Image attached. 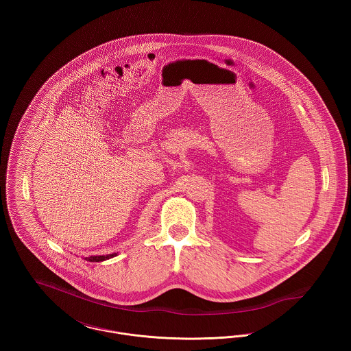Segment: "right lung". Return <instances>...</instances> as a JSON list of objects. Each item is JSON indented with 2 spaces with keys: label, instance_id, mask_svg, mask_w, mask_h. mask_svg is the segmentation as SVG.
Listing matches in <instances>:
<instances>
[{
  "label": "right lung",
  "instance_id": "add662e5",
  "mask_svg": "<svg viewBox=\"0 0 351 351\" xmlns=\"http://www.w3.org/2000/svg\"><path fill=\"white\" fill-rule=\"evenodd\" d=\"M117 256V252H112V254H106V255H90V256H86L85 261L88 262H102V261H106V259H110V258H114Z\"/></svg>",
  "mask_w": 351,
  "mask_h": 351
}]
</instances>
